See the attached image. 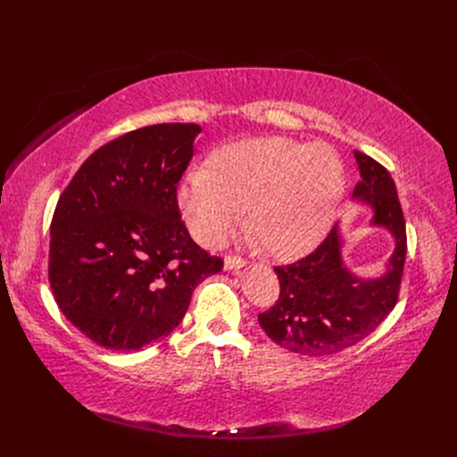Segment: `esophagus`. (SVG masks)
Here are the masks:
<instances>
[{"label": "esophagus", "instance_id": "1", "mask_svg": "<svg viewBox=\"0 0 457 457\" xmlns=\"http://www.w3.org/2000/svg\"><path fill=\"white\" fill-rule=\"evenodd\" d=\"M246 262L248 261L245 257H241V255H226L224 267H226V270H237V269H243Z\"/></svg>", "mask_w": 457, "mask_h": 457}]
</instances>
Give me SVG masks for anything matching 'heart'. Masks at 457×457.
<instances>
[{
    "mask_svg": "<svg viewBox=\"0 0 457 457\" xmlns=\"http://www.w3.org/2000/svg\"><path fill=\"white\" fill-rule=\"evenodd\" d=\"M345 192V166L328 144L283 137L228 144L192 168L176 188V204L192 235L220 246L243 224L272 255L296 257L320 243Z\"/></svg>",
    "mask_w": 457,
    "mask_h": 457,
    "instance_id": "b5f03b06",
    "label": "heart"
}]
</instances>
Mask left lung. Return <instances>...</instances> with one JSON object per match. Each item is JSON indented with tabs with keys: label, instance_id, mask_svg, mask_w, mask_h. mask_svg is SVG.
Returning <instances> with one entry per match:
<instances>
[{
	"label": "left lung",
	"instance_id": "1",
	"mask_svg": "<svg viewBox=\"0 0 457 457\" xmlns=\"http://www.w3.org/2000/svg\"><path fill=\"white\" fill-rule=\"evenodd\" d=\"M359 176L353 196L374 207V224L396 237L391 267L379 279L361 281L341 262L337 226L309 255L274 267L279 279L276 303L259 313V324L281 348L307 357L343 352L365 337L395 309L405 265L407 235L396 187L387 168L370 155L353 152Z\"/></svg>",
	"mask_w": 457,
	"mask_h": 457
}]
</instances>
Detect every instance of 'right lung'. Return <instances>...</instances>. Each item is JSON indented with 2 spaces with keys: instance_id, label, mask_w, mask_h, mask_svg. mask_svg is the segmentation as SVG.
I'll use <instances>...</instances> for the list:
<instances>
[{
  "instance_id": "1",
  "label": "right lung",
  "mask_w": 457,
  "mask_h": 457,
  "mask_svg": "<svg viewBox=\"0 0 457 457\" xmlns=\"http://www.w3.org/2000/svg\"><path fill=\"white\" fill-rule=\"evenodd\" d=\"M196 124H155L96 150L57 202L47 279L64 317L105 350L157 343L222 257L192 241L176 188Z\"/></svg>"
}]
</instances>
